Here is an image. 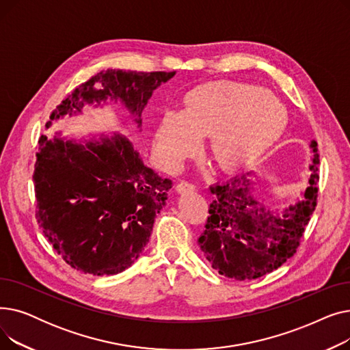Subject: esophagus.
Here are the masks:
<instances>
[{"label":"esophagus","mask_w":350,"mask_h":350,"mask_svg":"<svg viewBox=\"0 0 350 350\" xmlns=\"http://www.w3.org/2000/svg\"><path fill=\"white\" fill-rule=\"evenodd\" d=\"M196 190V186L191 185L189 181H180L178 185L176 186V191L183 194V193H193Z\"/></svg>","instance_id":"esophagus-1"}]
</instances>
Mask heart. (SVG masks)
Listing matches in <instances>:
<instances>
[{
  "label": "heart",
  "instance_id": "heart-1",
  "mask_svg": "<svg viewBox=\"0 0 350 350\" xmlns=\"http://www.w3.org/2000/svg\"><path fill=\"white\" fill-rule=\"evenodd\" d=\"M286 109L272 92L254 83L213 81L194 86L183 98L180 113H165L154 132L160 161L176 167L208 137V150L221 170L241 172L280 140Z\"/></svg>",
  "mask_w": 350,
  "mask_h": 350
}]
</instances>
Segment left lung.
Masks as SVG:
<instances>
[{
	"instance_id": "1",
	"label": "left lung",
	"mask_w": 350,
	"mask_h": 350,
	"mask_svg": "<svg viewBox=\"0 0 350 350\" xmlns=\"http://www.w3.org/2000/svg\"><path fill=\"white\" fill-rule=\"evenodd\" d=\"M318 143L310 142L308 187L282 211H273L255 196L251 173L210 187L214 194L206 230L198 245L211 267L227 278L251 281L272 272L297 252L305 227L317 207L319 180Z\"/></svg>"
}]
</instances>
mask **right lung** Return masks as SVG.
<instances>
[{"mask_svg": "<svg viewBox=\"0 0 350 350\" xmlns=\"http://www.w3.org/2000/svg\"><path fill=\"white\" fill-rule=\"evenodd\" d=\"M176 72L107 69L78 86L51 120L82 113L85 105L122 103L142 126L153 92ZM33 185L36 219L66 264L85 273L115 275L131 267L149 243L172 180L147 167L124 136L65 140L41 136Z\"/></svg>", "mask_w": 350, "mask_h": 350, "instance_id": "right-lung-1", "label": "right lung"}]
</instances>
